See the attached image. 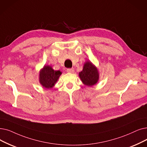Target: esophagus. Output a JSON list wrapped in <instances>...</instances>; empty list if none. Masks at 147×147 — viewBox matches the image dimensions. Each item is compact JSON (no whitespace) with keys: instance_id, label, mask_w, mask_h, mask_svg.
<instances>
[{"instance_id":"esophagus-1","label":"esophagus","mask_w":147,"mask_h":147,"mask_svg":"<svg viewBox=\"0 0 147 147\" xmlns=\"http://www.w3.org/2000/svg\"><path fill=\"white\" fill-rule=\"evenodd\" d=\"M67 71L68 73H74V68H68V69H67Z\"/></svg>"}]
</instances>
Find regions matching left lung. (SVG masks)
I'll list each match as a JSON object with an SVG mask.
<instances>
[{"label":"left lung","mask_w":147,"mask_h":147,"mask_svg":"<svg viewBox=\"0 0 147 147\" xmlns=\"http://www.w3.org/2000/svg\"><path fill=\"white\" fill-rule=\"evenodd\" d=\"M79 77L84 84L87 86H92L98 80V73L97 69L90 62H86L83 70L79 73Z\"/></svg>","instance_id":"8db88e82"}]
</instances>
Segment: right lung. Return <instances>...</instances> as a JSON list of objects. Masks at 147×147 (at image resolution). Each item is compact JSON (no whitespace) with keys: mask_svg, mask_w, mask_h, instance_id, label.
Returning <instances> with one entry per match:
<instances>
[{"mask_svg":"<svg viewBox=\"0 0 147 147\" xmlns=\"http://www.w3.org/2000/svg\"><path fill=\"white\" fill-rule=\"evenodd\" d=\"M61 74L60 71H55L50 66H44L40 73V84L46 88L53 87Z\"/></svg>","mask_w":147,"mask_h":147,"instance_id":"1","label":"right lung"}]
</instances>
